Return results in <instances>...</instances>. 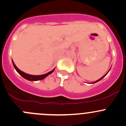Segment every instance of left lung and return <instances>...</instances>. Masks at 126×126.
Here are the masks:
<instances>
[{"instance_id": "left-lung-1", "label": "left lung", "mask_w": 126, "mask_h": 126, "mask_svg": "<svg viewBox=\"0 0 126 126\" xmlns=\"http://www.w3.org/2000/svg\"><path fill=\"white\" fill-rule=\"evenodd\" d=\"M110 70H109V71H108V72H109V71H110ZM108 73H107V74H105V75H104V76H103V77H102V78H100V79H98V80H96V81H95V82H92V84H94V83H95V82H97L99 81V80H101V79H103V78H104V77H105V76H106V75H107V74H108Z\"/></svg>"}]
</instances>
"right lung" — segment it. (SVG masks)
<instances>
[{"label": "right lung", "instance_id": "right-lung-1", "mask_svg": "<svg viewBox=\"0 0 126 126\" xmlns=\"http://www.w3.org/2000/svg\"><path fill=\"white\" fill-rule=\"evenodd\" d=\"M12 63H13V66H14L15 69H16V71L18 72V73H19V74H20L23 78H24V79H27V80H31V81H36V80H42V79H44V78H46V77L48 76L49 74H52V73L53 72V71L55 70V68H54V69H53V70L51 71L48 72V73H46V74H42V75H31V74H27V73H24V72L21 71L20 69H18V68L16 67V66L15 65V64L14 63V62H13V60H12Z\"/></svg>", "mask_w": 126, "mask_h": 126}]
</instances>
